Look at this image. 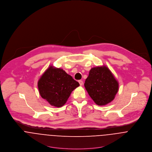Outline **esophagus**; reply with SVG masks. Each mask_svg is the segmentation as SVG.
Masks as SVG:
<instances>
[{"label":"esophagus","instance_id":"34e87169","mask_svg":"<svg viewBox=\"0 0 152 152\" xmlns=\"http://www.w3.org/2000/svg\"><path fill=\"white\" fill-rule=\"evenodd\" d=\"M78 83H79V84H80V85L81 86H83V81L82 80H80V81H78Z\"/></svg>","mask_w":152,"mask_h":152}]
</instances>
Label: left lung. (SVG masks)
<instances>
[{
  "mask_svg": "<svg viewBox=\"0 0 152 152\" xmlns=\"http://www.w3.org/2000/svg\"><path fill=\"white\" fill-rule=\"evenodd\" d=\"M84 86L90 97L99 106L112 101L119 89L118 81L105 65L92 68Z\"/></svg>",
  "mask_w": 152,
  "mask_h": 152,
  "instance_id": "obj_1",
  "label": "left lung"
}]
</instances>
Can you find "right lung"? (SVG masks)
I'll return each instance as SVG.
<instances>
[{"label":"right lung","mask_w":152,"mask_h":152,"mask_svg":"<svg viewBox=\"0 0 152 152\" xmlns=\"http://www.w3.org/2000/svg\"><path fill=\"white\" fill-rule=\"evenodd\" d=\"M41 96L51 105L63 107L79 83L61 68L50 66L38 81Z\"/></svg>","instance_id":"1"}]
</instances>
